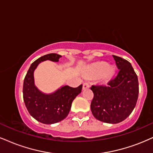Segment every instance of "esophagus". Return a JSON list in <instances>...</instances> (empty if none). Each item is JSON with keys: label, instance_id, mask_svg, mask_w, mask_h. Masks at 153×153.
<instances>
[{"label": "esophagus", "instance_id": "esophagus-1", "mask_svg": "<svg viewBox=\"0 0 153 153\" xmlns=\"http://www.w3.org/2000/svg\"><path fill=\"white\" fill-rule=\"evenodd\" d=\"M89 87V84L88 82H84L83 84V89H86V88H88Z\"/></svg>", "mask_w": 153, "mask_h": 153}]
</instances>
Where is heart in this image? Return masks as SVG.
I'll list each match as a JSON object with an SVG mask.
<instances>
[{"instance_id":"obj_1","label":"heart","mask_w":153,"mask_h":153,"mask_svg":"<svg viewBox=\"0 0 153 153\" xmlns=\"http://www.w3.org/2000/svg\"><path fill=\"white\" fill-rule=\"evenodd\" d=\"M114 72V68L109 67L108 65L105 62L97 64L91 69V75L94 77H100L104 75L105 77H108Z\"/></svg>"}]
</instances>
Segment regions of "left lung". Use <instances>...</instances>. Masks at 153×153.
<instances>
[{"label":"left lung","instance_id":"left-lung-1","mask_svg":"<svg viewBox=\"0 0 153 153\" xmlns=\"http://www.w3.org/2000/svg\"><path fill=\"white\" fill-rule=\"evenodd\" d=\"M118 74L107 85H92V114L97 120L118 123L128 118L136 105L139 93L136 73L128 61L113 55Z\"/></svg>","mask_w":153,"mask_h":153}]
</instances>
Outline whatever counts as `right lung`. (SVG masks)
Listing matches in <instances>:
<instances>
[{
	"mask_svg": "<svg viewBox=\"0 0 153 153\" xmlns=\"http://www.w3.org/2000/svg\"><path fill=\"white\" fill-rule=\"evenodd\" d=\"M61 55L55 53L45 54L35 60L28 69L23 82V100L28 112L37 121L53 124L65 119L69 114L74 99L81 93L82 85L76 88L62 86L51 94L40 92L34 84L33 73L41 62H58Z\"/></svg>",
	"mask_w": 153,
	"mask_h": 153,
	"instance_id": "right-lung-1",
	"label": "right lung"
}]
</instances>
